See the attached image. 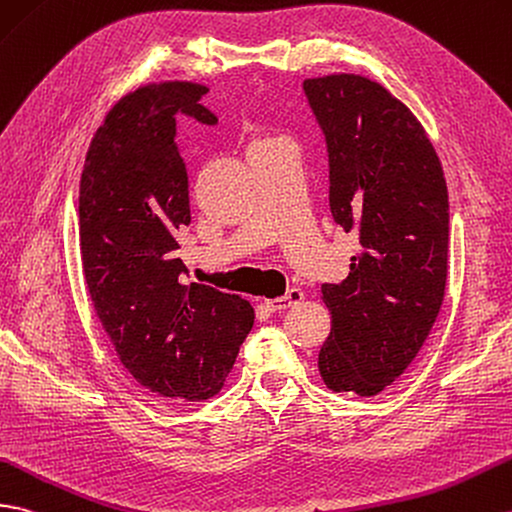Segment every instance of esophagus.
Wrapping results in <instances>:
<instances>
[{
	"mask_svg": "<svg viewBox=\"0 0 512 512\" xmlns=\"http://www.w3.org/2000/svg\"><path fill=\"white\" fill-rule=\"evenodd\" d=\"M301 301H303V292L292 288V290H288V294H285V296H279V299L266 301V307H268L270 312H285V310H290V307L299 305Z\"/></svg>",
	"mask_w": 512,
	"mask_h": 512,
	"instance_id": "1",
	"label": "esophagus"
}]
</instances>
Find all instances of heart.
I'll list each match as a JSON object with an SVG mask.
<instances>
[{"mask_svg": "<svg viewBox=\"0 0 512 512\" xmlns=\"http://www.w3.org/2000/svg\"><path fill=\"white\" fill-rule=\"evenodd\" d=\"M275 139H279V137H270V135H261V133H255V135L251 137V150H255V148H261V146H268L270 141H275Z\"/></svg>", "mask_w": 512, "mask_h": 512, "instance_id": "b5f03b06", "label": "heart"}]
</instances>
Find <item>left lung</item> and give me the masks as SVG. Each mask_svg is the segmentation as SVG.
Returning <instances> with one entry per match:
<instances>
[{
	"label": "left lung",
	"mask_w": 512,
	"mask_h": 512,
	"mask_svg": "<svg viewBox=\"0 0 512 512\" xmlns=\"http://www.w3.org/2000/svg\"><path fill=\"white\" fill-rule=\"evenodd\" d=\"M303 89L329 152V209L360 251L323 283L331 331L318 353L329 390L373 397L417 358L447 281L449 200L421 122L379 82L307 78Z\"/></svg>",
	"instance_id": "1"
}]
</instances>
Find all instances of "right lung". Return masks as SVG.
Masks as SVG:
<instances>
[{
	"mask_svg": "<svg viewBox=\"0 0 512 512\" xmlns=\"http://www.w3.org/2000/svg\"><path fill=\"white\" fill-rule=\"evenodd\" d=\"M198 82L126 93L95 130L80 176L82 272L126 371L163 401L218 395L255 312L237 294L183 283L178 231L192 222L176 117L213 126Z\"/></svg>",
	"mask_w": 512,
	"mask_h": 512,
	"instance_id": "right-lung-1",
	"label": "right lung"
}]
</instances>
